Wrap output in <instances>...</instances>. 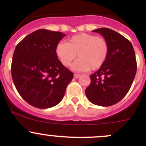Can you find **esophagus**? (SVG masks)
Segmentation results:
<instances>
[{"label":"esophagus","instance_id":"esophagus-1","mask_svg":"<svg viewBox=\"0 0 146 146\" xmlns=\"http://www.w3.org/2000/svg\"><path fill=\"white\" fill-rule=\"evenodd\" d=\"M81 75L80 74H78V73H74V78H78L80 77Z\"/></svg>","mask_w":146,"mask_h":146}]
</instances>
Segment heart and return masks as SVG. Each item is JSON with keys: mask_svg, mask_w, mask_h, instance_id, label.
I'll use <instances>...</instances> for the list:
<instances>
[{"mask_svg": "<svg viewBox=\"0 0 146 146\" xmlns=\"http://www.w3.org/2000/svg\"><path fill=\"white\" fill-rule=\"evenodd\" d=\"M109 53V44L104 38L88 33L73 35L67 42H60L56 46V54L64 66H72L73 70H95L103 66Z\"/></svg>", "mask_w": 146, "mask_h": 146, "instance_id": "heart-1", "label": "heart"}]
</instances>
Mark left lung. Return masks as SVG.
Instances as JSON below:
<instances>
[{
  "instance_id": "left-lung-1",
  "label": "left lung",
  "mask_w": 146,
  "mask_h": 146,
  "mask_svg": "<svg viewBox=\"0 0 146 146\" xmlns=\"http://www.w3.org/2000/svg\"><path fill=\"white\" fill-rule=\"evenodd\" d=\"M92 32L107 41L109 53L103 66L90 76L91 82L85 94L92 104L108 107L121 100L129 92L136 73V55L131 43L118 32L109 28Z\"/></svg>"
}]
</instances>
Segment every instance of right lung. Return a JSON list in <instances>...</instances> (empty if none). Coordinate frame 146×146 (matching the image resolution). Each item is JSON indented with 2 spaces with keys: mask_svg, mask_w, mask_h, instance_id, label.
Returning a JSON list of instances; mask_svg holds the SVG:
<instances>
[{
  "mask_svg": "<svg viewBox=\"0 0 146 146\" xmlns=\"http://www.w3.org/2000/svg\"><path fill=\"white\" fill-rule=\"evenodd\" d=\"M66 36L60 32L38 29L24 38L13 54L12 78L28 104L39 109L58 104L73 73L63 66L56 46Z\"/></svg>",
  "mask_w": 146,
  "mask_h": 146,
  "instance_id": "add662e5",
  "label": "right lung"
}]
</instances>
